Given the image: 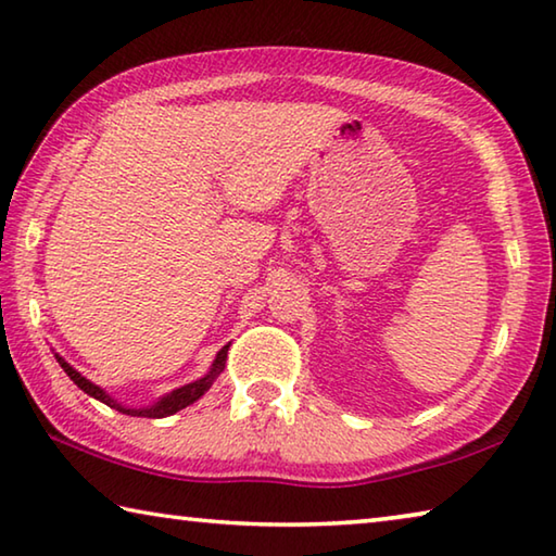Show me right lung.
<instances>
[{"mask_svg":"<svg viewBox=\"0 0 556 556\" xmlns=\"http://www.w3.org/2000/svg\"><path fill=\"white\" fill-rule=\"evenodd\" d=\"M228 348H230V345H223V348H220L218 355H215L213 365H211V370L205 372L203 378L188 382V384H184V388L172 390L168 394H164V397H159L156 402L149 404V407H127V404L117 402L115 397H112V394H108L105 390H102L100 384L90 382L88 378H83V375H80L78 370H75L71 363H65L59 353H55V361H59V365L65 370V375H68V378H71L75 384H78V388H80L83 392L90 394V397L100 400L102 404H108V407L117 409V412H122V414H129V417L162 419V417H172V414H176L178 409H186L188 404H193L195 400H201L203 394L211 390V384H213L215 380H218V375H220L223 368H225V361H228Z\"/></svg>","mask_w":556,"mask_h":556,"instance_id":"right-lung-1","label":"right lung"}]
</instances>
